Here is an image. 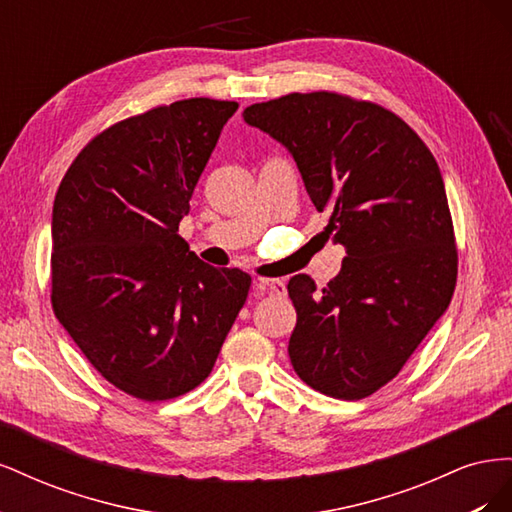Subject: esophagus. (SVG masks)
<instances>
[{
  "label": "esophagus",
  "instance_id": "obj_1",
  "mask_svg": "<svg viewBox=\"0 0 512 512\" xmlns=\"http://www.w3.org/2000/svg\"><path fill=\"white\" fill-rule=\"evenodd\" d=\"M254 288L260 294H277V297H284L286 294L284 280H267V277H258V280H254Z\"/></svg>",
  "mask_w": 512,
  "mask_h": 512
}]
</instances>
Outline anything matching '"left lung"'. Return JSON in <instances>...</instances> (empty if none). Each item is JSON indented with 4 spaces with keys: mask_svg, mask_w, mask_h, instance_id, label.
<instances>
[{
    "mask_svg": "<svg viewBox=\"0 0 512 512\" xmlns=\"http://www.w3.org/2000/svg\"><path fill=\"white\" fill-rule=\"evenodd\" d=\"M243 119L290 151L314 207L331 213L322 235L346 247L322 290L290 277V363L324 395L363 399L399 374L455 292L438 162L404 119L333 91L252 104Z\"/></svg>",
    "mask_w": 512,
    "mask_h": 512,
    "instance_id": "left-lung-1",
    "label": "left lung"
}]
</instances>
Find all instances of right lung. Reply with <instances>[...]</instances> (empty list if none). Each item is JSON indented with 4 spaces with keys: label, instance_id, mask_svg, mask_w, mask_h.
<instances>
[{
    "label": "right lung",
    "instance_id": "add662e5",
    "mask_svg": "<svg viewBox=\"0 0 512 512\" xmlns=\"http://www.w3.org/2000/svg\"><path fill=\"white\" fill-rule=\"evenodd\" d=\"M237 102L190 98L123 119L85 145L53 205L51 303L119 391L164 401L218 359L252 277L190 252L179 222Z\"/></svg>",
    "mask_w": 512,
    "mask_h": 512
}]
</instances>
